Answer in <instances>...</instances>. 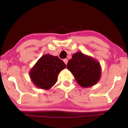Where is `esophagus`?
<instances>
[{
	"label": "esophagus",
	"instance_id": "obj_1",
	"mask_svg": "<svg viewBox=\"0 0 128 128\" xmlns=\"http://www.w3.org/2000/svg\"><path fill=\"white\" fill-rule=\"evenodd\" d=\"M63 62H64V63H65V64H67V63H68V60L67 59H64V60H63Z\"/></svg>",
	"mask_w": 128,
	"mask_h": 128
}]
</instances>
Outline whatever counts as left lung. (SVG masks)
<instances>
[{
	"label": "left lung",
	"instance_id": "obj_1",
	"mask_svg": "<svg viewBox=\"0 0 128 128\" xmlns=\"http://www.w3.org/2000/svg\"><path fill=\"white\" fill-rule=\"evenodd\" d=\"M66 67L78 84L84 88L95 85L100 80L101 70L99 62L81 52L72 55Z\"/></svg>",
	"mask_w": 128,
	"mask_h": 128
}]
</instances>
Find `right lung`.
Returning a JSON list of instances; mask_svg holds the SVG:
<instances>
[{
  "label": "right lung",
  "mask_w": 128,
  "mask_h": 128,
  "mask_svg": "<svg viewBox=\"0 0 128 128\" xmlns=\"http://www.w3.org/2000/svg\"><path fill=\"white\" fill-rule=\"evenodd\" d=\"M65 67V63L58 56L46 54L38 60L29 75L36 86L48 90L57 82L58 76Z\"/></svg>",
  "instance_id": "1"
}]
</instances>
